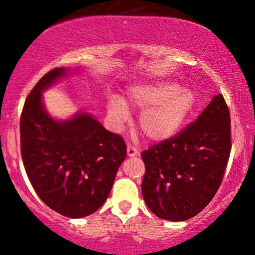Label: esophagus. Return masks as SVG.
<instances>
[{
	"instance_id": "esophagus-1",
	"label": "esophagus",
	"mask_w": 255,
	"mask_h": 255,
	"mask_svg": "<svg viewBox=\"0 0 255 255\" xmlns=\"http://www.w3.org/2000/svg\"><path fill=\"white\" fill-rule=\"evenodd\" d=\"M138 154H139L138 149L134 148V146H133V145H130V144H128V146H127V155L129 156V158H134V156H137Z\"/></svg>"
}]
</instances>
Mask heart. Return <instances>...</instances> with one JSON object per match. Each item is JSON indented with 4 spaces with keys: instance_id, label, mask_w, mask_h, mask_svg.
Here are the masks:
<instances>
[{
    "instance_id": "obj_1",
    "label": "heart",
    "mask_w": 255,
    "mask_h": 255,
    "mask_svg": "<svg viewBox=\"0 0 255 255\" xmlns=\"http://www.w3.org/2000/svg\"><path fill=\"white\" fill-rule=\"evenodd\" d=\"M195 105V95L168 79L138 84L130 87L126 99L111 97L107 112L117 123L128 118V109L142 111L138 121L140 132L150 142L160 143L175 137Z\"/></svg>"
}]
</instances>
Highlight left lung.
Masks as SVG:
<instances>
[{"mask_svg":"<svg viewBox=\"0 0 255 255\" xmlns=\"http://www.w3.org/2000/svg\"><path fill=\"white\" fill-rule=\"evenodd\" d=\"M230 153V111L218 94L179 135L142 154L146 206L159 218L174 222L196 216L217 192Z\"/></svg>","mask_w":255,"mask_h":255,"instance_id":"1","label":"left lung"}]
</instances>
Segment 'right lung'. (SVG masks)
<instances>
[{"label": "right lung", "instance_id": "right-lung-1", "mask_svg": "<svg viewBox=\"0 0 255 255\" xmlns=\"http://www.w3.org/2000/svg\"><path fill=\"white\" fill-rule=\"evenodd\" d=\"M74 71L54 69L33 87L20 117V150L40 200L65 217L82 218L105 204L127 146L91 113L59 120L48 112L43 92Z\"/></svg>", "mask_w": 255, "mask_h": 255}]
</instances>
